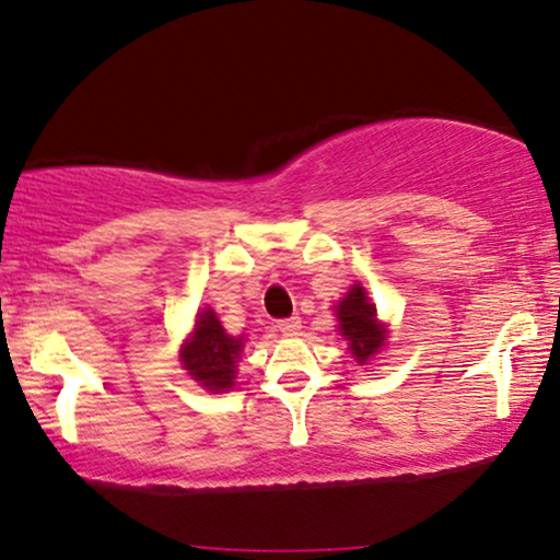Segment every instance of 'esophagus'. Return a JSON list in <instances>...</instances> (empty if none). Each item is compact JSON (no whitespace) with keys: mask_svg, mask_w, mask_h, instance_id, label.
<instances>
[{"mask_svg":"<svg viewBox=\"0 0 560 560\" xmlns=\"http://www.w3.org/2000/svg\"><path fill=\"white\" fill-rule=\"evenodd\" d=\"M276 327H279V330H281V332H284V335H296V332H300V330H302V319H300V317H289V319H279V325H276Z\"/></svg>","mask_w":560,"mask_h":560,"instance_id":"34e87169","label":"esophagus"}]
</instances>
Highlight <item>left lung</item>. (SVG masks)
<instances>
[{
    "mask_svg": "<svg viewBox=\"0 0 560 560\" xmlns=\"http://www.w3.org/2000/svg\"><path fill=\"white\" fill-rule=\"evenodd\" d=\"M338 323L340 335H346L348 348L353 350L358 363H366L382 348L384 330L376 323L374 304H369V296L361 287H353L342 296L338 304Z\"/></svg>",
    "mask_w": 560,
    "mask_h": 560,
    "instance_id": "obj_1",
    "label": "left lung"
}]
</instances>
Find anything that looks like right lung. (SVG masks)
<instances>
[{"label":"right lung","instance_id":"obj_1","mask_svg":"<svg viewBox=\"0 0 560 560\" xmlns=\"http://www.w3.org/2000/svg\"><path fill=\"white\" fill-rule=\"evenodd\" d=\"M243 338H230L222 330L218 315L205 310L194 327L191 340L182 350L184 369L197 378L205 389L225 392L233 386L235 363L241 358Z\"/></svg>","mask_w":560,"mask_h":560}]
</instances>
